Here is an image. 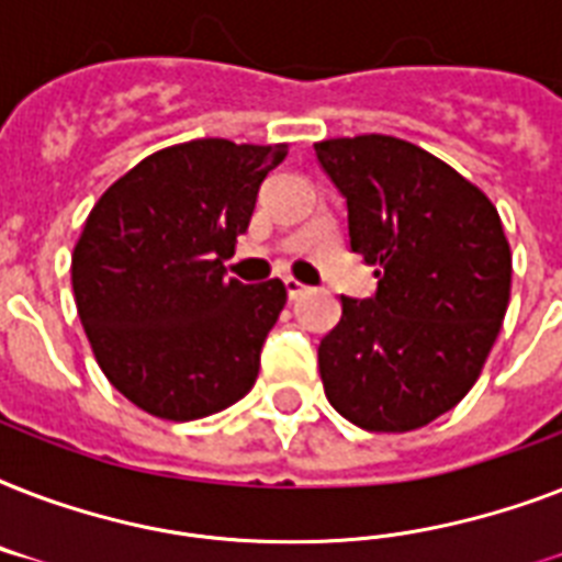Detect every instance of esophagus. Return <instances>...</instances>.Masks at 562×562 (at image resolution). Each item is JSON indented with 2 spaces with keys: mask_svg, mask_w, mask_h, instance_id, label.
Masks as SVG:
<instances>
[{
  "mask_svg": "<svg viewBox=\"0 0 562 562\" xmlns=\"http://www.w3.org/2000/svg\"><path fill=\"white\" fill-rule=\"evenodd\" d=\"M306 285L303 282H297L294 277H285V294H289V300H297L300 294H306Z\"/></svg>",
  "mask_w": 562,
  "mask_h": 562,
  "instance_id": "esophagus-1",
  "label": "esophagus"
}]
</instances>
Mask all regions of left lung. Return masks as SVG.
Wrapping results in <instances>:
<instances>
[{
  "mask_svg": "<svg viewBox=\"0 0 562 562\" xmlns=\"http://www.w3.org/2000/svg\"><path fill=\"white\" fill-rule=\"evenodd\" d=\"M347 201L352 254L375 294L341 297L317 347L326 400L368 431H411L454 408L481 373L510 300V245L487 194L396 136L315 145Z\"/></svg>",
  "mask_w": 562,
  "mask_h": 562,
  "instance_id": "8db88e82",
  "label": "left lung"
}]
</instances>
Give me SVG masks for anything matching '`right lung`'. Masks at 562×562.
Returning <instances> with one entry per match:
<instances>
[{
    "instance_id": "add662e5",
    "label": "right lung",
    "mask_w": 562,
    "mask_h": 562,
    "mask_svg": "<svg viewBox=\"0 0 562 562\" xmlns=\"http://www.w3.org/2000/svg\"><path fill=\"white\" fill-rule=\"evenodd\" d=\"M285 154L229 139L171 145L92 206L72 254L75 306L110 384L154 417H210L254 387L285 285L229 280L221 259Z\"/></svg>"
}]
</instances>
